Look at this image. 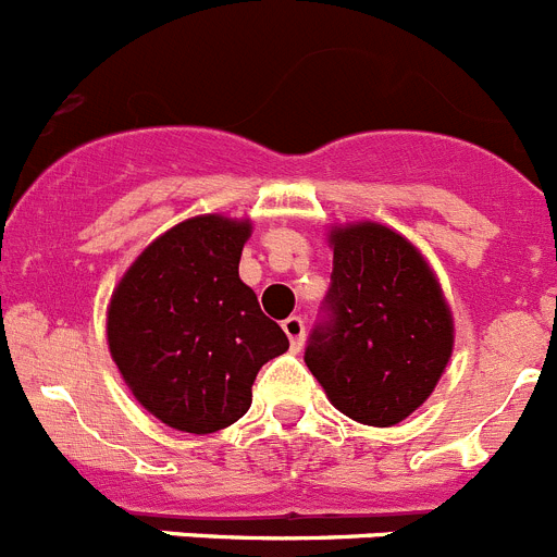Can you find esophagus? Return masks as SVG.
I'll list each match as a JSON object with an SVG mask.
<instances>
[{
  "mask_svg": "<svg viewBox=\"0 0 557 557\" xmlns=\"http://www.w3.org/2000/svg\"><path fill=\"white\" fill-rule=\"evenodd\" d=\"M283 330H285V335H288V341H290V349H294V352H299V349H302V344H305V322H302V319H299V315H288V319L283 322Z\"/></svg>",
  "mask_w": 557,
  "mask_h": 557,
  "instance_id": "obj_1",
  "label": "esophagus"
}]
</instances>
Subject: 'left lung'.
Instances as JSON below:
<instances>
[{
	"label": "left lung",
	"mask_w": 557,
	"mask_h": 557,
	"mask_svg": "<svg viewBox=\"0 0 557 557\" xmlns=\"http://www.w3.org/2000/svg\"><path fill=\"white\" fill-rule=\"evenodd\" d=\"M330 324L313 330L305 363L344 416L391 428L422 408L455 347V322L419 247L380 222L327 230Z\"/></svg>",
	"instance_id": "left-lung-1"
}]
</instances>
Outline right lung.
Segmentation results:
<instances>
[{"mask_svg":"<svg viewBox=\"0 0 557 557\" xmlns=\"http://www.w3.org/2000/svg\"><path fill=\"white\" fill-rule=\"evenodd\" d=\"M249 235V219H185L160 233L110 294V358L133 397L180 433L238 422L260 366L288 349L238 277Z\"/></svg>","mask_w":557,"mask_h":557,"instance_id":"add662e5","label":"right lung"}]
</instances>
